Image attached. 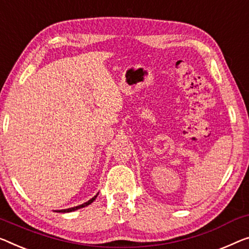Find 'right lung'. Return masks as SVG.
<instances>
[{
  "label": "right lung",
  "instance_id": "right-lung-1",
  "mask_svg": "<svg viewBox=\"0 0 249 249\" xmlns=\"http://www.w3.org/2000/svg\"><path fill=\"white\" fill-rule=\"evenodd\" d=\"M97 196H98V194L96 195V196H92V198L90 199V200H88L87 202H85V203H83V205H79V206H77V207H72V208H68V209H62V210H57L55 211V213H72V211H75V210H78V209H81V208H84V207H87V206H89L90 205L91 202H94V200L97 198Z\"/></svg>",
  "mask_w": 249,
  "mask_h": 249
}]
</instances>
